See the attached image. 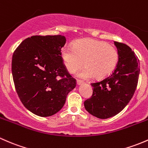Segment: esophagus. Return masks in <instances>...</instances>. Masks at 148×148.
Segmentation results:
<instances>
[{"instance_id": "1", "label": "esophagus", "mask_w": 148, "mask_h": 148, "mask_svg": "<svg viewBox=\"0 0 148 148\" xmlns=\"http://www.w3.org/2000/svg\"><path fill=\"white\" fill-rule=\"evenodd\" d=\"M82 83H83V81H82V80L77 79V85H81Z\"/></svg>"}]
</instances>
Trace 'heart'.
I'll return each instance as SVG.
<instances>
[{
	"mask_svg": "<svg viewBox=\"0 0 148 148\" xmlns=\"http://www.w3.org/2000/svg\"><path fill=\"white\" fill-rule=\"evenodd\" d=\"M61 58L67 71L71 73L85 67L77 75L83 79L96 76L102 79L112 73L118 65L119 53L113 45L106 41L86 38L76 41L73 47L61 50Z\"/></svg>",
	"mask_w": 148,
	"mask_h": 148,
	"instance_id": "1",
	"label": "heart"
}]
</instances>
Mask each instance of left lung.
<instances>
[{
  "instance_id": "obj_1",
  "label": "left lung",
  "mask_w": 148,
  "mask_h": 148,
  "mask_svg": "<svg viewBox=\"0 0 148 148\" xmlns=\"http://www.w3.org/2000/svg\"><path fill=\"white\" fill-rule=\"evenodd\" d=\"M119 60L112 74L91 83L92 96L84 102L86 110L100 119L115 116L128 104L138 83L140 61L132 49L115 41Z\"/></svg>"
}]
</instances>
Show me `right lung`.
<instances>
[{
  "mask_svg": "<svg viewBox=\"0 0 148 148\" xmlns=\"http://www.w3.org/2000/svg\"><path fill=\"white\" fill-rule=\"evenodd\" d=\"M65 36H33L25 39L12 58V75L21 103L41 117L54 115L63 107L76 86L61 58Z\"/></svg>",
  "mask_w": 148,
  "mask_h": 148,
  "instance_id": "obj_1",
  "label": "right lung"
}]
</instances>
